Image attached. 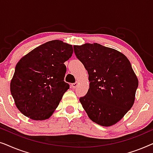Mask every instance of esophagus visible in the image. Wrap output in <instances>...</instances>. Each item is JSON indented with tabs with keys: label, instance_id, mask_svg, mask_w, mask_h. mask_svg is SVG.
<instances>
[{
	"label": "esophagus",
	"instance_id": "34e87169",
	"mask_svg": "<svg viewBox=\"0 0 153 153\" xmlns=\"http://www.w3.org/2000/svg\"><path fill=\"white\" fill-rule=\"evenodd\" d=\"M77 85H78V83H72V85H71V86H72V88H76Z\"/></svg>",
	"mask_w": 153,
	"mask_h": 153
}]
</instances>
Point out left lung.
<instances>
[{
  "instance_id": "obj_1",
  "label": "left lung",
  "mask_w": 153,
  "mask_h": 153,
  "mask_svg": "<svg viewBox=\"0 0 153 153\" xmlns=\"http://www.w3.org/2000/svg\"><path fill=\"white\" fill-rule=\"evenodd\" d=\"M74 50L89 76V89L79 101L92 121L112 126L135 100L139 81L130 62L121 52L97 43L74 45Z\"/></svg>"
}]
</instances>
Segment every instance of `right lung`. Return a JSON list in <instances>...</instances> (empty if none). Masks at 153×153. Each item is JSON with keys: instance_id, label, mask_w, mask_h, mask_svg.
<instances>
[{"instance_id": "add662e5", "label": "right lung", "mask_w": 153, "mask_h": 153, "mask_svg": "<svg viewBox=\"0 0 153 153\" xmlns=\"http://www.w3.org/2000/svg\"><path fill=\"white\" fill-rule=\"evenodd\" d=\"M73 47L61 40L47 42L21 58L10 82V92L20 112L34 120L49 118L70 88L64 81Z\"/></svg>"}]
</instances>
